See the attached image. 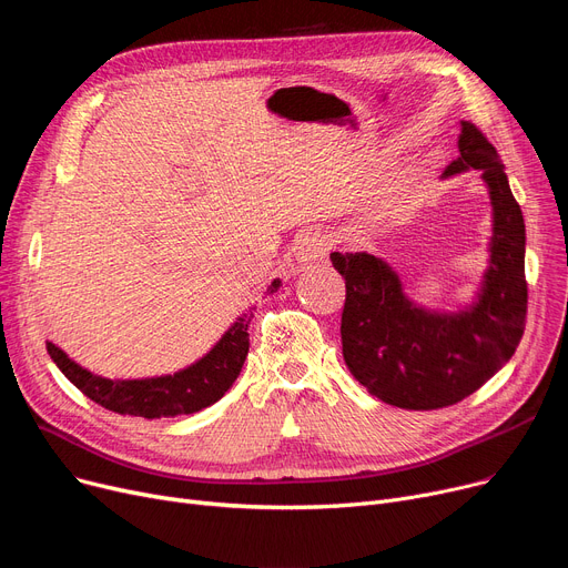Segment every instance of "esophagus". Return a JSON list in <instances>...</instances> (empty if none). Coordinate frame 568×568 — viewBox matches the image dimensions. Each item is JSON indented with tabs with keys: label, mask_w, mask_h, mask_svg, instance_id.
Segmentation results:
<instances>
[{
	"label": "esophagus",
	"mask_w": 568,
	"mask_h": 568,
	"mask_svg": "<svg viewBox=\"0 0 568 568\" xmlns=\"http://www.w3.org/2000/svg\"><path fill=\"white\" fill-rule=\"evenodd\" d=\"M329 248H332L329 236L322 232H306L304 236L296 239L294 257L302 266H308L313 262H320L326 253H329Z\"/></svg>",
	"instance_id": "34e87169"
}]
</instances>
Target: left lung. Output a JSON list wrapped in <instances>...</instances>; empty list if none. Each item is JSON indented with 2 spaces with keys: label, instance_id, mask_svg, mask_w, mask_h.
I'll return each instance as SVG.
<instances>
[{
  "label": "left lung",
  "instance_id": "obj_1",
  "mask_svg": "<svg viewBox=\"0 0 568 568\" xmlns=\"http://www.w3.org/2000/svg\"><path fill=\"white\" fill-rule=\"evenodd\" d=\"M458 159L442 179L479 170L490 200L488 266L471 302L454 311L409 300L396 268L366 251L332 253L345 278L343 356L368 394L403 409L454 405L511 359L525 329V221L495 146L460 122Z\"/></svg>",
  "mask_w": 568,
  "mask_h": 568
}]
</instances>
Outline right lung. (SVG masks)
Masks as SVG:
<instances>
[{"label":"right lung","mask_w":568,"mask_h":568,"mask_svg":"<svg viewBox=\"0 0 568 568\" xmlns=\"http://www.w3.org/2000/svg\"><path fill=\"white\" fill-rule=\"evenodd\" d=\"M281 281L274 278L266 285L264 294H274ZM251 308L239 315L230 329L216 341V345L191 366L176 371L172 375L138 377V379H110L87 371L71 356L54 345L45 343L50 359L57 368L67 375L71 384L103 405L110 412L142 416V419H163V416L195 414L209 405H214L225 396V392L242 373V366L248 354V324Z\"/></svg>","instance_id":"1"}]
</instances>
